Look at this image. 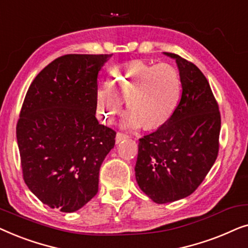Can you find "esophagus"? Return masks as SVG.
Returning a JSON list of instances; mask_svg holds the SVG:
<instances>
[{
    "mask_svg": "<svg viewBox=\"0 0 248 248\" xmlns=\"http://www.w3.org/2000/svg\"><path fill=\"white\" fill-rule=\"evenodd\" d=\"M127 138H128V135L124 134V133H121V132H117V134H116V139H115V140H116V143H120L121 141L126 140Z\"/></svg>",
    "mask_w": 248,
    "mask_h": 248,
    "instance_id": "esophagus-1",
    "label": "esophagus"
}]
</instances>
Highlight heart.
Instances as JSON below:
<instances>
[{
	"mask_svg": "<svg viewBox=\"0 0 248 248\" xmlns=\"http://www.w3.org/2000/svg\"><path fill=\"white\" fill-rule=\"evenodd\" d=\"M181 93V76L175 66L134 61L115 67L109 82L99 88L98 114L104 122L111 123L126 100L130 110L124 115L125 127H158L174 114Z\"/></svg>",
	"mask_w": 248,
	"mask_h": 248,
	"instance_id": "obj_1",
	"label": "heart"
}]
</instances>
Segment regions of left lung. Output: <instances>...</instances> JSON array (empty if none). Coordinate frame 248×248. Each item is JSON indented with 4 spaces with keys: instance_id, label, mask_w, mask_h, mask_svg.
<instances>
[{
    "instance_id": "left-lung-1",
    "label": "left lung",
    "mask_w": 248,
    "mask_h": 248,
    "mask_svg": "<svg viewBox=\"0 0 248 248\" xmlns=\"http://www.w3.org/2000/svg\"><path fill=\"white\" fill-rule=\"evenodd\" d=\"M182 81V96L169 120L139 140L135 177L159 204L191 195L204 181L219 152V106L198 66L172 53Z\"/></svg>"
}]
</instances>
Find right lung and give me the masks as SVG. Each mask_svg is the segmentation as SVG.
Returning <instances> with one entry per match:
<instances>
[{
  "label": "right lung",
  "mask_w": 248,
  "mask_h": 248,
  "mask_svg": "<svg viewBox=\"0 0 248 248\" xmlns=\"http://www.w3.org/2000/svg\"><path fill=\"white\" fill-rule=\"evenodd\" d=\"M110 56H61L27 91L16 124L22 175L52 209L74 212L98 192L100 166L116 137L96 118L98 73Z\"/></svg>",
  "instance_id": "obj_1"
}]
</instances>
